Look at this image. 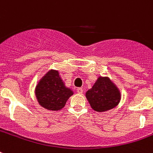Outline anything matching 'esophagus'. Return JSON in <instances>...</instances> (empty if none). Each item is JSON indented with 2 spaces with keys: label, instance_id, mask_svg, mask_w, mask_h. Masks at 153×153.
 Instances as JSON below:
<instances>
[{
  "label": "esophagus",
  "instance_id": "esophagus-1",
  "mask_svg": "<svg viewBox=\"0 0 153 153\" xmlns=\"http://www.w3.org/2000/svg\"><path fill=\"white\" fill-rule=\"evenodd\" d=\"M77 92H78L79 94H82L83 90H82V88H78L77 89Z\"/></svg>",
  "mask_w": 153,
  "mask_h": 153
}]
</instances>
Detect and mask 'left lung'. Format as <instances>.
<instances>
[{
	"mask_svg": "<svg viewBox=\"0 0 153 153\" xmlns=\"http://www.w3.org/2000/svg\"><path fill=\"white\" fill-rule=\"evenodd\" d=\"M86 98L91 108L98 112L109 111L121 101V91L109 77L99 76L92 88L86 92Z\"/></svg>",
	"mask_w": 153,
	"mask_h": 153,
	"instance_id": "left-lung-1",
	"label": "left lung"
}]
</instances>
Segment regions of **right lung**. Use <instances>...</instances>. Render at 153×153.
<instances>
[{
    "mask_svg": "<svg viewBox=\"0 0 153 153\" xmlns=\"http://www.w3.org/2000/svg\"><path fill=\"white\" fill-rule=\"evenodd\" d=\"M35 94L39 104L44 109L58 111L65 106L74 92L65 86L59 71L51 69L39 80Z\"/></svg>",
    "mask_w": 153,
    "mask_h": 153,
    "instance_id": "obj_1",
    "label": "right lung"
}]
</instances>
